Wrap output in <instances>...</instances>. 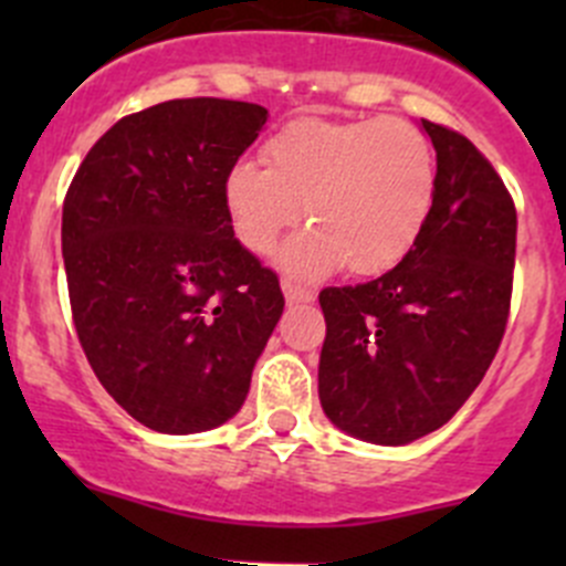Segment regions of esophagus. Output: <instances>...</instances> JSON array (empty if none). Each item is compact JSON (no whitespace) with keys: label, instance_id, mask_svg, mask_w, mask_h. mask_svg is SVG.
Segmentation results:
<instances>
[{"label":"esophagus","instance_id":"esophagus-1","mask_svg":"<svg viewBox=\"0 0 566 566\" xmlns=\"http://www.w3.org/2000/svg\"><path fill=\"white\" fill-rule=\"evenodd\" d=\"M282 290L287 304H310V301H315V290L306 287V284L293 282V279H284Z\"/></svg>","mask_w":566,"mask_h":566}]
</instances>
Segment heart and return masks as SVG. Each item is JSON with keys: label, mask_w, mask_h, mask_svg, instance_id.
Listing matches in <instances>:
<instances>
[{"label": "heart", "mask_w": 566, "mask_h": 566, "mask_svg": "<svg viewBox=\"0 0 566 566\" xmlns=\"http://www.w3.org/2000/svg\"><path fill=\"white\" fill-rule=\"evenodd\" d=\"M262 161H235L224 202L235 235L256 254L304 219L282 251L295 276H319L342 262L356 276H378L405 260L436 202V153L408 119L304 117L262 145Z\"/></svg>", "instance_id": "heart-1"}]
</instances>
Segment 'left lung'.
Segmentation results:
<instances>
[{
    "instance_id": "left-lung-1",
    "label": "left lung",
    "mask_w": 566,
    "mask_h": 566,
    "mask_svg": "<svg viewBox=\"0 0 566 566\" xmlns=\"http://www.w3.org/2000/svg\"><path fill=\"white\" fill-rule=\"evenodd\" d=\"M421 125L438 172L413 251L373 282L319 293V405L339 430L380 447L416 441L458 413L499 353L512 304V193L471 139Z\"/></svg>"
}]
</instances>
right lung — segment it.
Instances as JSON below:
<instances>
[{
    "mask_svg": "<svg viewBox=\"0 0 566 566\" xmlns=\"http://www.w3.org/2000/svg\"><path fill=\"white\" fill-rule=\"evenodd\" d=\"M268 108L177 98L90 147L62 205L78 342L139 424L205 432L241 410L284 310L279 276L232 232L224 177Z\"/></svg>",
    "mask_w": 566,
    "mask_h": 566,
    "instance_id": "add662e5",
    "label": "right lung"
}]
</instances>
